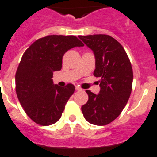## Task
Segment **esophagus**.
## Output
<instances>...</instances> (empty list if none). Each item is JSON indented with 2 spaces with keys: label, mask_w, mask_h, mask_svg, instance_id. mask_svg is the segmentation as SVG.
<instances>
[{
  "label": "esophagus",
  "mask_w": 157,
  "mask_h": 157,
  "mask_svg": "<svg viewBox=\"0 0 157 157\" xmlns=\"http://www.w3.org/2000/svg\"><path fill=\"white\" fill-rule=\"evenodd\" d=\"M76 90H77V91H79V90H81V89L79 86H76Z\"/></svg>",
  "instance_id": "34e87169"
}]
</instances>
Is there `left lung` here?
<instances>
[{"mask_svg": "<svg viewBox=\"0 0 157 157\" xmlns=\"http://www.w3.org/2000/svg\"><path fill=\"white\" fill-rule=\"evenodd\" d=\"M79 38L94 51V75L101 78L98 94L85 91L89 100L81 106L83 115L91 124L107 125L118 118L129 100L133 81L132 63L123 46L113 37L94 34Z\"/></svg>", "mask_w": 157, "mask_h": 157, "instance_id": "8db88e82", "label": "left lung"}]
</instances>
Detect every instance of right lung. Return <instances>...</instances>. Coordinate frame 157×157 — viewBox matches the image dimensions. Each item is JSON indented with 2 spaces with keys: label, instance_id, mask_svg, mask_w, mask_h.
<instances>
[{
  "label": "right lung",
  "instance_id": "obj_1",
  "mask_svg": "<svg viewBox=\"0 0 157 157\" xmlns=\"http://www.w3.org/2000/svg\"><path fill=\"white\" fill-rule=\"evenodd\" d=\"M83 46L73 35H48L34 42L24 52L15 75V89L24 111L37 124L49 126L60 118L75 86L53 85V72L62 68L66 52Z\"/></svg>",
  "mask_w": 157,
  "mask_h": 157
}]
</instances>
